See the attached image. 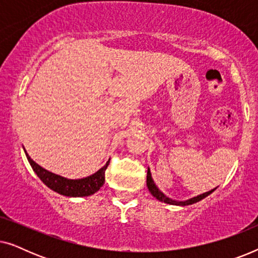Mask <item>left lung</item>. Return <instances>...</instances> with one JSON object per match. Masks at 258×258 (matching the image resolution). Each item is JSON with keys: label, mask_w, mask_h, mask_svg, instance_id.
I'll return each mask as SVG.
<instances>
[{"label": "left lung", "mask_w": 258, "mask_h": 258, "mask_svg": "<svg viewBox=\"0 0 258 258\" xmlns=\"http://www.w3.org/2000/svg\"><path fill=\"white\" fill-rule=\"evenodd\" d=\"M147 185H148V189H149V191L151 192V195H153L154 197H156L158 201H162V202L168 203V204H175V206H189V204L199 202V201L203 200L204 197H207L208 195H210V194L213 192L215 189H216V188H215L213 190H210V191L202 194V195H200V196H197V197H194V199H191V200L184 201V202H177V201H172V200L169 199V197L164 196V194H162L160 190L157 189V186L155 185L153 178H151V174H150L149 169H148V172H147Z\"/></svg>", "instance_id": "left-lung-1"}]
</instances>
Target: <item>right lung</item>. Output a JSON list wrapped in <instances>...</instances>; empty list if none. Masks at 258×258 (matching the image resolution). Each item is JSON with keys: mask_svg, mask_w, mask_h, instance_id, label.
<instances>
[{"mask_svg": "<svg viewBox=\"0 0 258 258\" xmlns=\"http://www.w3.org/2000/svg\"><path fill=\"white\" fill-rule=\"evenodd\" d=\"M27 155L28 161L33 168V170L36 172V175L40 177L42 182L44 183L48 188H50L54 191L61 194L64 196L70 197H83V196H90L100 190L102 185L104 184L105 181V169L109 165V160L103 168L95 172L91 176H88L86 178L81 179H68L62 177V176L55 175L52 172L45 170L42 167H40L37 163L31 160L29 155Z\"/></svg>", "mask_w": 258, "mask_h": 258, "instance_id": "obj_1", "label": "right lung"}]
</instances>
